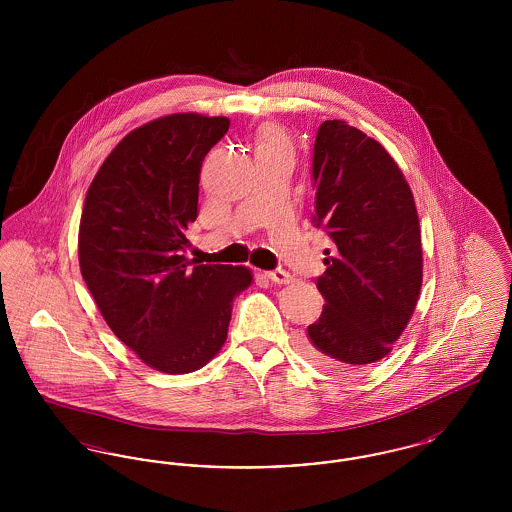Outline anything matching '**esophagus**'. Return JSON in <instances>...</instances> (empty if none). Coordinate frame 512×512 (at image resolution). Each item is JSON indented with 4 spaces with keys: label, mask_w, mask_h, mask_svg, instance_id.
<instances>
[{
    "label": "esophagus",
    "mask_w": 512,
    "mask_h": 512,
    "mask_svg": "<svg viewBox=\"0 0 512 512\" xmlns=\"http://www.w3.org/2000/svg\"><path fill=\"white\" fill-rule=\"evenodd\" d=\"M268 280L274 282V284H290L292 282V274L282 270V268H276V270H270L267 272Z\"/></svg>",
    "instance_id": "obj_1"
}]
</instances>
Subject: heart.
Instances as JSON below:
<instances>
[{"label":"heart","instance_id":"obj_1","mask_svg":"<svg viewBox=\"0 0 512 512\" xmlns=\"http://www.w3.org/2000/svg\"><path fill=\"white\" fill-rule=\"evenodd\" d=\"M259 146H288V138L286 134L278 128V126H267L261 134H259Z\"/></svg>","mask_w":512,"mask_h":512}]
</instances>
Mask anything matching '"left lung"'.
<instances>
[{
	"label": "left lung",
	"instance_id": "8db88e82",
	"mask_svg": "<svg viewBox=\"0 0 512 512\" xmlns=\"http://www.w3.org/2000/svg\"><path fill=\"white\" fill-rule=\"evenodd\" d=\"M315 222L336 247L317 280L322 315L299 349L326 374L390 355L422 288V240L411 186L388 149L345 121L318 128Z\"/></svg>",
	"mask_w": 512,
	"mask_h": 512
}]
</instances>
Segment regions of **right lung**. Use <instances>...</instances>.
Masks as SVG:
<instances>
[{
  "instance_id": "obj_1",
  "label": "right lung",
  "mask_w": 512,
  "mask_h": 512,
  "mask_svg": "<svg viewBox=\"0 0 512 512\" xmlns=\"http://www.w3.org/2000/svg\"><path fill=\"white\" fill-rule=\"evenodd\" d=\"M226 117L172 113L128 132L96 172L78 228V263L99 313L142 363L167 374L207 365L253 272L184 255L199 174Z\"/></svg>"
}]
</instances>
